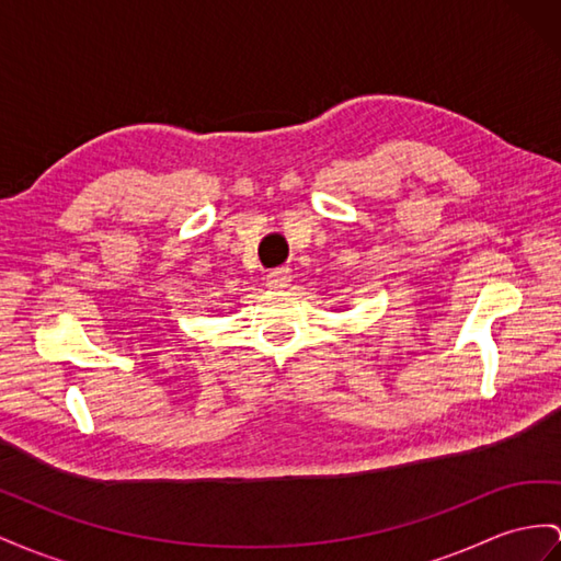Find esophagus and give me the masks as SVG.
<instances>
[{"label": "esophagus", "instance_id": "34e87169", "mask_svg": "<svg viewBox=\"0 0 561 561\" xmlns=\"http://www.w3.org/2000/svg\"><path fill=\"white\" fill-rule=\"evenodd\" d=\"M289 284H291V270L289 267L275 270V272H270V275H267L270 289H286Z\"/></svg>", "mask_w": 561, "mask_h": 561}]
</instances>
